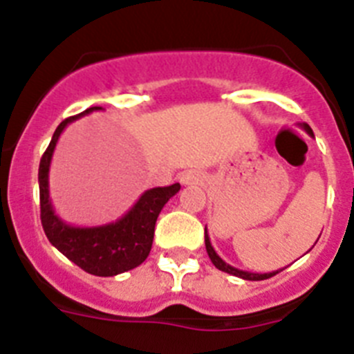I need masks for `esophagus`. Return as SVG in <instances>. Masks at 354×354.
Segmentation results:
<instances>
[{
    "instance_id": "1",
    "label": "esophagus",
    "mask_w": 354,
    "mask_h": 354,
    "mask_svg": "<svg viewBox=\"0 0 354 354\" xmlns=\"http://www.w3.org/2000/svg\"><path fill=\"white\" fill-rule=\"evenodd\" d=\"M200 175L196 171H186V174L180 177V183L183 184H200Z\"/></svg>"
}]
</instances>
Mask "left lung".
Returning <instances> with one entry per match:
<instances>
[{"mask_svg":"<svg viewBox=\"0 0 354 354\" xmlns=\"http://www.w3.org/2000/svg\"><path fill=\"white\" fill-rule=\"evenodd\" d=\"M299 126H301L303 129L306 131V133L310 134V136H314V133H312V129H310V126H308V124H299ZM205 250H207L211 262L216 266V268H218V270L225 271V273H228V274H234V277L243 278V280H252V282H257V280H266V278L274 277V274L282 271V270H280V271H273V273H252V271L237 270V268H234V266L227 264V262H225L223 259H221L220 255L214 252V248H212L211 239H209V234H207V227H205Z\"/></svg>","mask_w":354,"mask_h":354,"instance_id":"obj_1","label":"left lung"}]
</instances>
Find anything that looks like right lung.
<instances>
[{
  "label": "right lung",
  "instance_id": "right-lung-1",
  "mask_svg": "<svg viewBox=\"0 0 354 354\" xmlns=\"http://www.w3.org/2000/svg\"><path fill=\"white\" fill-rule=\"evenodd\" d=\"M99 109H102L101 106L84 109L83 113L76 117L65 118L56 127L39 167L40 220L49 243L56 250H60L68 261L95 277H115L134 270L149 257L154 239L156 220L168 200L175 193H179L180 184L147 189L138 202L113 223L99 225V227H74L65 223L55 212L49 198V167H51L53 152L60 134L71 122Z\"/></svg>",
  "mask_w": 354,
  "mask_h": 354
}]
</instances>
